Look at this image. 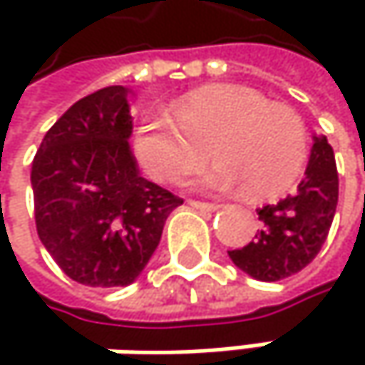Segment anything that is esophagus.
Here are the masks:
<instances>
[{"mask_svg": "<svg viewBox=\"0 0 365 365\" xmlns=\"http://www.w3.org/2000/svg\"><path fill=\"white\" fill-rule=\"evenodd\" d=\"M187 205L192 209H198V211H217L222 207L217 202H202V200H187Z\"/></svg>", "mask_w": 365, "mask_h": 365, "instance_id": "34e87169", "label": "esophagus"}]
</instances>
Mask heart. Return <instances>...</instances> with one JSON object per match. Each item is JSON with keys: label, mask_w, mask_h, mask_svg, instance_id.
I'll list each match as a JSON object with an SVG mask.
<instances>
[{"label": "heart", "mask_w": 365, "mask_h": 365, "mask_svg": "<svg viewBox=\"0 0 365 365\" xmlns=\"http://www.w3.org/2000/svg\"><path fill=\"white\" fill-rule=\"evenodd\" d=\"M207 143L220 158L185 182L192 190L250 187L254 196H272L296 183L309 154L296 111L239 86L190 93L173 113L148 111L133 133V152L156 182H175L192 171L207 156Z\"/></svg>", "instance_id": "b5f03b06"}]
</instances>
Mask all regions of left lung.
<instances>
[{
  "label": "left lung",
  "mask_w": 365,
  "mask_h": 365,
  "mask_svg": "<svg viewBox=\"0 0 365 365\" xmlns=\"http://www.w3.org/2000/svg\"><path fill=\"white\" fill-rule=\"evenodd\" d=\"M338 205V171L326 137H315L298 190L257 209L262 228L252 243L228 252L230 259L259 281H281L300 272L326 243Z\"/></svg>",
  "instance_id": "left-lung-1"
}]
</instances>
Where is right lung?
Listing matches in <instances>:
<instances>
[{
	"label": "right lung",
	"instance_id": "add662e5",
	"mask_svg": "<svg viewBox=\"0 0 365 365\" xmlns=\"http://www.w3.org/2000/svg\"><path fill=\"white\" fill-rule=\"evenodd\" d=\"M128 93L108 86L73 103L31 165L39 241L69 279L88 287L130 285L183 202L139 175Z\"/></svg>",
	"mask_w": 365,
	"mask_h": 365
}]
</instances>
